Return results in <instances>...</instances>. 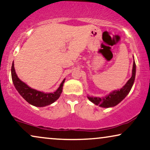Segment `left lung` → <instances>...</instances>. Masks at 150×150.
I'll return each mask as SVG.
<instances>
[{"mask_svg": "<svg viewBox=\"0 0 150 150\" xmlns=\"http://www.w3.org/2000/svg\"><path fill=\"white\" fill-rule=\"evenodd\" d=\"M136 75V64L134 60L132 67V75L131 78L127 81V83L121 88V89L117 91H114L111 92L109 95L103 97H95L88 96V98L94 104L99 105L102 108H110L117 105L121 102L123 99L129 93L132 87L133 83L134 82Z\"/></svg>", "mask_w": 150, "mask_h": 150, "instance_id": "1", "label": "left lung"}]
</instances>
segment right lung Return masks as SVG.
<instances>
[{
	"label": "right lung",
	"instance_id": "right-lung-1",
	"mask_svg": "<svg viewBox=\"0 0 150 150\" xmlns=\"http://www.w3.org/2000/svg\"><path fill=\"white\" fill-rule=\"evenodd\" d=\"M11 78L13 85L22 97L30 104L36 107H44L49 105L55 102L60 96L62 92L63 85L65 79L60 83L59 87L54 93H45L43 92L38 91L37 90L31 88L27 86L25 82L21 81L18 77L14 69V64L12 63L11 66Z\"/></svg>",
	"mask_w": 150,
	"mask_h": 150
}]
</instances>
